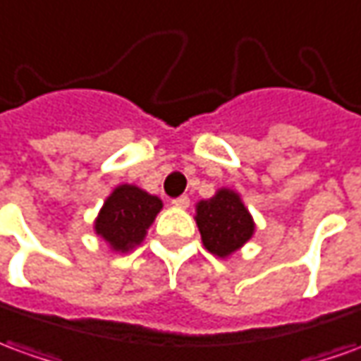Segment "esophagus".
I'll use <instances>...</instances> for the list:
<instances>
[{
	"mask_svg": "<svg viewBox=\"0 0 361 361\" xmlns=\"http://www.w3.org/2000/svg\"><path fill=\"white\" fill-rule=\"evenodd\" d=\"M188 204H190L188 196H178L173 200V206H176V208H188Z\"/></svg>",
	"mask_w": 361,
	"mask_h": 361,
	"instance_id": "esophagus-1",
	"label": "esophagus"
}]
</instances>
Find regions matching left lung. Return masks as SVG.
I'll return each instance as SVG.
<instances>
[{
    "mask_svg": "<svg viewBox=\"0 0 361 361\" xmlns=\"http://www.w3.org/2000/svg\"><path fill=\"white\" fill-rule=\"evenodd\" d=\"M195 212L202 245L220 259H228L242 250L255 233V220L243 204L242 195L228 186L196 202Z\"/></svg>",
    "mask_w": 361,
    "mask_h": 361,
    "instance_id": "1",
    "label": "left lung"
}]
</instances>
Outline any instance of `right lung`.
Listing matches in <instances>:
<instances>
[{
	"label": "right lung",
	"instance_id": "1",
	"mask_svg": "<svg viewBox=\"0 0 361 361\" xmlns=\"http://www.w3.org/2000/svg\"><path fill=\"white\" fill-rule=\"evenodd\" d=\"M163 200L137 185H118L106 196L94 220V232L116 253H128L143 243Z\"/></svg>",
	"mask_w": 361,
	"mask_h": 361
}]
</instances>
